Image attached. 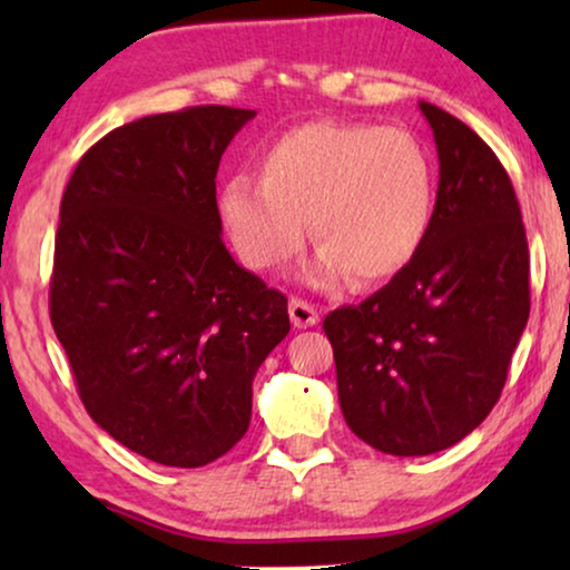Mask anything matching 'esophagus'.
<instances>
[{
  "instance_id": "34e87169",
  "label": "esophagus",
  "mask_w": 570,
  "mask_h": 570,
  "mask_svg": "<svg viewBox=\"0 0 570 570\" xmlns=\"http://www.w3.org/2000/svg\"><path fill=\"white\" fill-rule=\"evenodd\" d=\"M291 318H293V326H298V330H308V326L318 324V311L311 306L308 301L293 298L291 301Z\"/></svg>"
}]
</instances>
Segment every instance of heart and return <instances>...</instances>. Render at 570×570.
<instances>
[{
  "label": "heart",
  "instance_id": "heart-1",
  "mask_svg": "<svg viewBox=\"0 0 570 570\" xmlns=\"http://www.w3.org/2000/svg\"><path fill=\"white\" fill-rule=\"evenodd\" d=\"M220 217L240 259L277 269L301 252L306 220L318 252L303 279L330 287L347 275L379 285L410 267L433 217V170L402 129L311 121L269 145L262 181L233 176Z\"/></svg>",
  "mask_w": 570,
  "mask_h": 570
}]
</instances>
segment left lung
Masks as SVG:
<instances>
[{
    "label": "left lung",
    "mask_w": 570,
    "mask_h": 570,
    "mask_svg": "<svg viewBox=\"0 0 570 570\" xmlns=\"http://www.w3.org/2000/svg\"><path fill=\"white\" fill-rule=\"evenodd\" d=\"M439 191L410 267L324 318L350 431L392 456H428L495 407L529 318V248L511 178L456 116L420 100Z\"/></svg>",
    "instance_id": "obj_1"
}]
</instances>
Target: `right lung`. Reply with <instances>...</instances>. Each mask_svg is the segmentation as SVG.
<instances>
[{
    "instance_id": "1",
    "label": "right lung",
    "mask_w": 570,
    "mask_h": 570,
    "mask_svg": "<svg viewBox=\"0 0 570 570\" xmlns=\"http://www.w3.org/2000/svg\"><path fill=\"white\" fill-rule=\"evenodd\" d=\"M248 108L145 116L90 147L59 209L51 324L80 400L150 462L194 470L252 423L287 298L223 244L215 176Z\"/></svg>"
}]
</instances>
